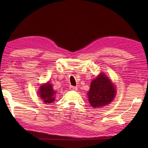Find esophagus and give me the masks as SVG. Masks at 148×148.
Here are the masks:
<instances>
[{
    "instance_id": "esophagus-1",
    "label": "esophagus",
    "mask_w": 148,
    "mask_h": 148,
    "mask_svg": "<svg viewBox=\"0 0 148 148\" xmlns=\"http://www.w3.org/2000/svg\"><path fill=\"white\" fill-rule=\"evenodd\" d=\"M70 90H73V91H77V88L76 86H70Z\"/></svg>"
}]
</instances>
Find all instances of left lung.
<instances>
[{
	"label": "left lung",
	"mask_w": 148,
	"mask_h": 148,
	"mask_svg": "<svg viewBox=\"0 0 148 148\" xmlns=\"http://www.w3.org/2000/svg\"><path fill=\"white\" fill-rule=\"evenodd\" d=\"M115 88L104 74L93 79L88 93L89 101L93 107H101L109 104L115 95Z\"/></svg>",
	"instance_id": "obj_1"
}]
</instances>
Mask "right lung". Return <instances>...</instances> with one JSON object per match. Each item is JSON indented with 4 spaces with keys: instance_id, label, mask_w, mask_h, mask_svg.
<instances>
[{
    "instance_id": "right-lung-1",
    "label": "right lung",
    "mask_w": 148,
    "mask_h": 148,
    "mask_svg": "<svg viewBox=\"0 0 148 148\" xmlns=\"http://www.w3.org/2000/svg\"><path fill=\"white\" fill-rule=\"evenodd\" d=\"M39 95L45 103H52L54 101V95L56 92L53 91L52 85L47 83L41 86L39 89Z\"/></svg>"
}]
</instances>
